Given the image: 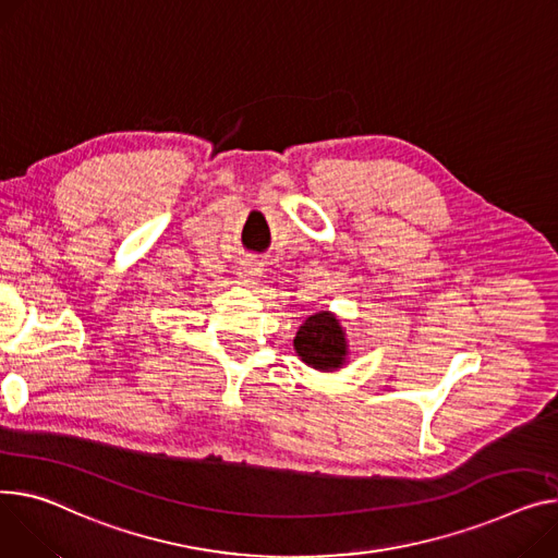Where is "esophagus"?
I'll use <instances>...</instances> for the list:
<instances>
[{
  "mask_svg": "<svg viewBox=\"0 0 558 558\" xmlns=\"http://www.w3.org/2000/svg\"><path fill=\"white\" fill-rule=\"evenodd\" d=\"M238 271H240V276H242L244 280H255L259 274H263V269H259V265L255 263V259H251V257L242 259Z\"/></svg>",
  "mask_w": 558,
  "mask_h": 558,
  "instance_id": "34e87169",
  "label": "esophagus"
}]
</instances>
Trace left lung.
<instances>
[{
	"mask_svg": "<svg viewBox=\"0 0 558 558\" xmlns=\"http://www.w3.org/2000/svg\"><path fill=\"white\" fill-rule=\"evenodd\" d=\"M293 348L299 356L316 369L341 367L348 354V343L339 318L329 312L310 316L293 339Z\"/></svg>",
	"mask_w": 558,
	"mask_h": 558,
	"instance_id": "left-lung-1",
	"label": "left lung"
}]
</instances>
